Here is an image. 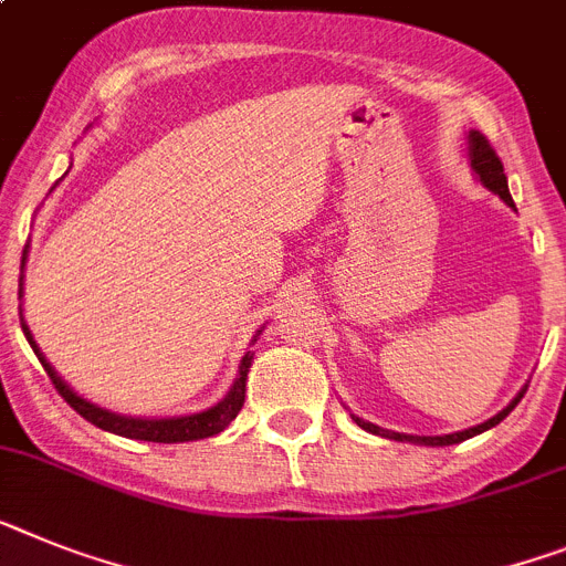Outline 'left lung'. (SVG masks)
<instances>
[{
	"label": "left lung",
	"instance_id": "obj_1",
	"mask_svg": "<svg viewBox=\"0 0 566 566\" xmlns=\"http://www.w3.org/2000/svg\"><path fill=\"white\" fill-rule=\"evenodd\" d=\"M470 163L472 168H475V174L481 177V182H484L490 191H495V195L501 197V200L506 202V206H513L515 209V202L513 197H510V188H506V174H504V166H501V157L495 154V148L490 145V139L484 137L481 132H470ZM524 398V392L518 395V398L510 403V407L504 409V412H499L495 418H490V421L484 423H478V427L472 429H463V432H452V434H403V432H389V429H380L375 427V423H366L360 421V418H355L357 427H364L366 432H375V434H384V438H392V441H415V443H427V447H449V443H461L467 441V438H472V434H481L486 432V429H492L495 423H501L506 418V415L513 412L515 403Z\"/></svg>",
	"mask_w": 566,
	"mask_h": 566
}]
</instances>
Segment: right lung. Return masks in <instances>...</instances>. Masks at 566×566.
<instances>
[{
    "label": "right lung",
    "mask_w": 566,
    "mask_h": 566,
    "mask_svg": "<svg viewBox=\"0 0 566 566\" xmlns=\"http://www.w3.org/2000/svg\"><path fill=\"white\" fill-rule=\"evenodd\" d=\"M22 265H25V251H22ZM22 332H25L28 343H31V349L36 352L40 357V364L45 366L48 378L51 384L56 386V392L65 398V403L76 409V412L91 421L94 427L105 429V432H114V434H123V438H134V441H154V443H182V441H200V438H211V434L223 432L231 421L237 418V412L243 409V400H245V375H249V366H251V355L243 357V364H240V375H237L234 386H231V392L226 395L217 407L206 409V412H197V415H186V418H125V415L117 412H108V409H99L94 407L91 400L80 398L76 392H71L62 378L53 371V366L48 364L42 352L36 349V340L31 337L28 326L22 323Z\"/></svg>",
    "instance_id": "obj_1"
}]
</instances>
